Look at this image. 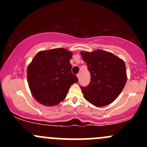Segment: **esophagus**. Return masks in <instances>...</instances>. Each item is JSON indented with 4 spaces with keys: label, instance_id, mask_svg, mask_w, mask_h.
<instances>
[{
    "label": "esophagus",
    "instance_id": "34e87169",
    "mask_svg": "<svg viewBox=\"0 0 147 147\" xmlns=\"http://www.w3.org/2000/svg\"><path fill=\"white\" fill-rule=\"evenodd\" d=\"M77 78H78V79L79 80V79H80V77H81V75H80V73H79V74H77Z\"/></svg>",
    "mask_w": 147,
    "mask_h": 147
}]
</instances>
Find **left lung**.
Returning a JSON list of instances; mask_svg holds the SVG:
<instances>
[{"mask_svg":"<svg viewBox=\"0 0 147 147\" xmlns=\"http://www.w3.org/2000/svg\"><path fill=\"white\" fill-rule=\"evenodd\" d=\"M90 73V82L81 86L84 97L94 106L101 107L112 103L121 93L126 83L124 61L111 52L97 50L81 52Z\"/></svg>","mask_w":147,"mask_h":147,"instance_id":"left-lung-1","label":"left lung"}]
</instances>
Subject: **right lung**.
Returning <instances> with one entry per match:
<instances>
[{
	"label": "right lung",
	"instance_id": "obj_1",
	"mask_svg": "<svg viewBox=\"0 0 147 147\" xmlns=\"http://www.w3.org/2000/svg\"><path fill=\"white\" fill-rule=\"evenodd\" d=\"M72 52L64 48L51 49L36 54L28 65V82L37 102L55 106L66 97L69 88L78 82L71 72Z\"/></svg>",
	"mask_w": 147,
	"mask_h": 147
}]
</instances>
